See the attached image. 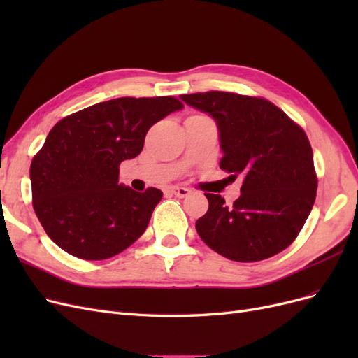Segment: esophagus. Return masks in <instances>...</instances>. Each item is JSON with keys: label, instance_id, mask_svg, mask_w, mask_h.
Here are the masks:
<instances>
[{"label": "esophagus", "instance_id": "34e87169", "mask_svg": "<svg viewBox=\"0 0 358 358\" xmlns=\"http://www.w3.org/2000/svg\"><path fill=\"white\" fill-rule=\"evenodd\" d=\"M170 192L173 194V196H176L179 199H183V197H188L191 191L188 188H183V187H171L170 188Z\"/></svg>", "mask_w": 358, "mask_h": 358}]
</instances>
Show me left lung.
<instances>
[{"label":"left lung","instance_id":"8db88e82","mask_svg":"<svg viewBox=\"0 0 358 358\" xmlns=\"http://www.w3.org/2000/svg\"><path fill=\"white\" fill-rule=\"evenodd\" d=\"M180 100L216 122L220 167L242 180L233 206L218 194H204L209 209L196 222L201 241L242 263L284 251L305 225L317 196L305 131L264 99L210 91L180 95Z\"/></svg>","mask_w":358,"mask_h":358}]
</instances>
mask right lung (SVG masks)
Instances as JSON below:
<instances>
[{
	"label": "right lung",
	"instance_id": "obj_1",
	"mask_svg": "<svg viewBox=\"0 0 358 358\" xmlns=\"http://www.w3.org/2000/svg\"><path fill=\"white\" fill-rule=\"evenodd\" d=\"M183 109L175 96H121L76 112L50 129L32 158V206L64 251L106 259L142 236L162 192L119 185V164L142 152L148 129Z\"/></svg>",
	"mask_w": 358,
	"mask_h": 358
}]
</instances>
